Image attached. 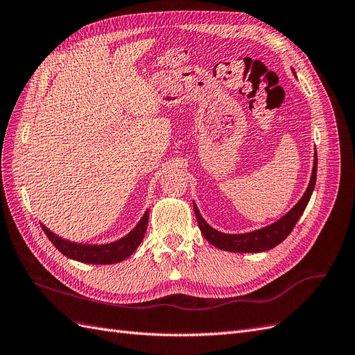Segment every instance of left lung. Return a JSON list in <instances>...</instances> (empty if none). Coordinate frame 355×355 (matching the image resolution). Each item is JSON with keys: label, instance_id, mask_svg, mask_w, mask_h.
Wrapping results in <instances>:
<instances>
[{"label": "left lung", "instance_id": "obj_1", "mask_svg": "<svg viewBox=\"0 0 355 355\" xmlns=\"http://www.w3.org/2000/svg\"><path fill=\"white\" fill-rule=\"evenodd\" d=\"M315 180H317V155L314 158L313 176H311L309 185H308V189L305 191L304 197L300 198V201L286 214L284 218H282L280 220L270 225V227L266 228L257 230L249 234H222L216 230H213L209 223H206V220L201 218V214L194 204V211H196L198 227L204 237H206V240L220 250L239 252V253H249V252L254 253V252L270 250L272 247L280 244L283 240H286L287 235L293 231L296 222L299 220L300 216H302V213L311 198V194H313Z\"/></svg>", "mask_w": 355, "mask_h": 355}]
</instances>
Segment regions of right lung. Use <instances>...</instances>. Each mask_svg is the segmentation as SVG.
<instances>
[{
    "mask_svg": "<svg viewBox=\"0 0 355 355\" xmlns=\"http://www.w3.org/2000/svg\"><path fill=\"white\" fill-rule=\"evenodd\" d=\"M148 218H149V211L144 214V218L136 225V228L130 234L125 235L124 239L111 244H103V245L75 244L67 240H62L60 237H58V235L50 232L46 227H42V231L46 232L53 245H55L60 253L71 257V259L84 262V263L108 265V263H116V262L124 261L125 257L130 256L137 249V245L142 243L144 235L146 232Z\"/></svg>",
    "mask_w": 355,
    "mask_h": 355,
    "instance_id": "add662e5",
    "label": "right lung"
}]
</instances>
